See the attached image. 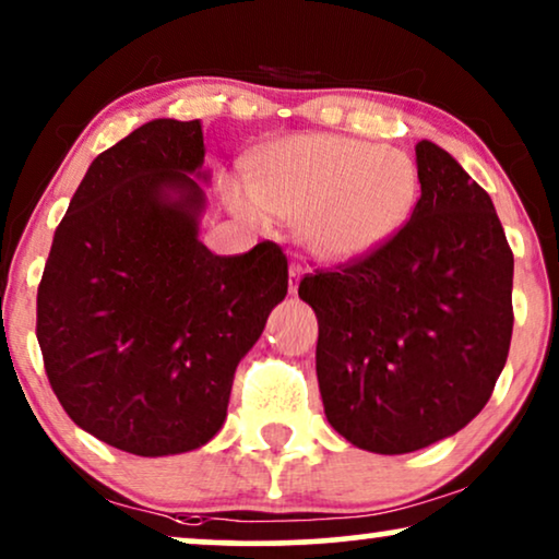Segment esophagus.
Listing matches in <instances>:
<instances>
[{"instance_id": "34e87169", "label": "esophagus", "mask_w": 559, "mask_h": 559, "mask_svg": "<svg viewBox=\"0 0 559 559\" xmlns=\"http://www.w3.org/2000/svg\"><path fill=\"white\" fill-rule=\"evenodd\" d=\"M289 293H297V285H300V277H302V266L297 262H289Z\"/></svg>"}]
</instances>
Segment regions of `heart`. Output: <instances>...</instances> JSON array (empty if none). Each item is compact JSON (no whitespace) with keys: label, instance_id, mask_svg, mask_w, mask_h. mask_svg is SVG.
<instances>
[{"label":"heart","instance_id":"obj_1","mask_svg":"<svg viewBox=\"0 0 559 559\" xmlns=\"http://www.w3.org/2000/svg\"><path fill=\"white\" fill-rule=\"evenodd\" d=\"M238 213L295 223L321 259H354L401 230L418 202V169L401 148L352 135L306 133L272 143L251 162V187L230 179Z\"/></svg>","mask_w":559,"mask_h":559}]
</instances>
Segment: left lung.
<instances>
[{
    "label": "left lung",
    "instance_id": "obj_1",
    "mask_svg": "<svg viewBox=\"0 0 559 559\" xmlns=\"http://www.w3.org/2000/svg\"><path fill=\"white\" fill-rule=\"evenodd\" d=\"M421 198L365 257L306 274L329 424L377 454L416 452L490 401L513 331V251L490 194L439 148L416 146Z\"/></svg>",
    "mask_w": 559,
    "mask_h": 559
}]
</instances>
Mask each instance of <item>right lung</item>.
<instances>
[{
	"label": "right lung",
	"instance_id": "add662e5",
	"mask_svg": "<svg viewBox=\"0 0 559 559\" xmlns=\"http://www.w3.org/2000/svg\"><path fill=\"white\" fill-rule=\"evenodd\" d=\"M200 120L158 118L94 158L58 223L38 287V344L69 418L138 456L207 444L238 361L287 295L262 241L215 257L198 238Z\"/></svg>",
	"mask_w": 559,
	"mask_h": 559
}]
</instances>
